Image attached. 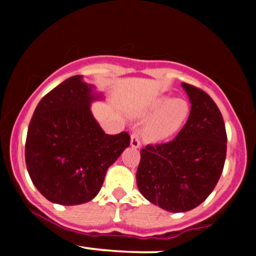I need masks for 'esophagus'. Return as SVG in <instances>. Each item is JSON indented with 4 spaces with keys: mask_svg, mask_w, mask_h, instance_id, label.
Masks as SVG:
<instances>
[{
    "mask_svg": "<svg viewBox=\"0 0 256 256\" xmlns=\"http://www.w3.org/2000/svg\"><path fill=\"white\" fill-rule=\"evenodd\" d=\"M131 146L132 148H140V140L137 132H134L131 134Z\"/></svg>",
    "mask_w": 256,
    "mask_h": 256,
    "instance_id": "obj_1",
    "label": "esophagus"
}]
</instances>
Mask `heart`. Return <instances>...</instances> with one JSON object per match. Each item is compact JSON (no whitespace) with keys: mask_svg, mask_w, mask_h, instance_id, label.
<instances>
[{"mask_svg":"<svg viewBox=\"0 0 256 256\" xmlns=\"http://www.w3.org/2000/svg\"><path fill=\"white\" fill-rule=\"evenodd\" d=\"M189 104L182 98L160 96L152 100L140 113V116L152 114L143 128V134L152 142L166 140L183 128L189 118Z\"/></svg>","mask_w":256,"mask_h":256,"instance_id":"obj_1","label":"heart"}]
</instances>
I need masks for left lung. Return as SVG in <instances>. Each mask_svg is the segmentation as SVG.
Instances as JSON below:
<instances>
[{
	"label": "left lung",
	"mask_w": 256,
	"mask_h": 256,
	"mask_svg": "<svg viewBox=\"0 0 256 256\" xmlns=\"http://www.w3.org/2000/svg\"><path fill=\"white\" fill-rule=\"evenodd\" d=\"M192 110L186 124L171 142L140 150L138 189L152 204L172 213L192 210L218 183L226 158L224 119L202 89L182 83Z\"/></svg>",
	"instance_id": "8db88e82"
}]
</instances>
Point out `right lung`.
Segmentation results:
<instances>
[{"label": "right lung", "mask_w": 256, "mask_h": 256, "mask_svg": "<svg viewBox=\"0 0 256 256\" xmlns=\"http://www.w3.org/2000/svg\"><path fill=\"white\" fill-rule=\"evenodd\" d=\"M92 85L73 76L40 100L28 125L25 161L32 183L49 201L85 204L98 195L106 172L130 134H107L90 112ZM100 98V96H98Z\"/></svg>", "instance_id": "1"}]
</instances>
